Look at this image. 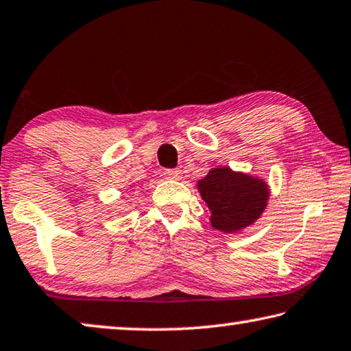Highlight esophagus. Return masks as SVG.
Listing matches in <instances>:
<instances>
[{"label": "esophagus", "instance_id": "obj_1", "mask_svg": "<svg viewBox=\"0 0 351 351\" xmlns=\"http://www.w3.org/2000/svg\"><path fill=\"white\" fill-rule=\"evenodd\" d=\"M164 176L167 178V180H173V181H180L181 176H182V171L178 170V169H167L164 171Z\"/></svg>", "mask_w": 351, "mask_h": 351}]
</instances>
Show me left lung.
I'll return each mask as SVG.
<instances>
[{"label": "left lung", "mask_w": 351, "mask_h": 351, "mask_svg": "<svg viewBox=\"0 0 351 351\" xmlns=\"http://www.w3.org/2000/svg\"><path fill=\"white\" fill-rule=\"evenodd\" d=\"M201 197L212 212V226L221 232H237L252 224L263 212L268 186L230 169H213L198 181Z\"/></svg>", "instance_id": "1"}]
</instances>
